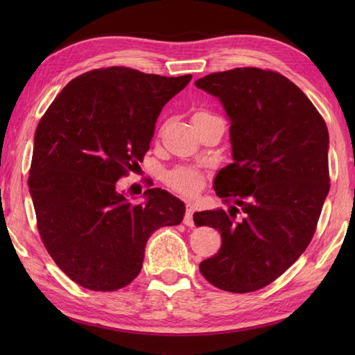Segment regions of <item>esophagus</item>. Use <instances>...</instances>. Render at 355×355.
Instances as JSON below:
<instances>
[{"label":"esophagus","instance_id":"34e87169","mask_svg":"<svg viewBox=\"0 0 355 355\" xmlns=\"http://www.w3.org/2000/svg\"><path fill=\"white\" fill-rule=\"evenodd\" d=\"M193 214H195L193 202L187 201V202H186V214H184L183 223H184L186 225H189V227H193Z\"/></svg>","mask_w":355,"mask_h":355}]
</instances>
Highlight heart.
I'll return each mask as SVG.
<instances>
[{
	"label": "heart",
	"mask_w": 355,
	"mask_h": 355,
	"mask_svg": "<svg viewBox=\"0 0 355 355\" xmlns=\"http://www.w3.org/2000/svg\"><path fill=\"white\" fill-rule=\"evenodd\" d=\"M206 116H210L209 112L198 111L195 112L192 119ZM164 183L180 195L193 197V195H197L202 189V186H205V175H202V172H200L198 169L191 168V166H178V168H173L172 171L166 173Z\"/></svg>",
	"instance_id": "obj_1"
}]
</instances>
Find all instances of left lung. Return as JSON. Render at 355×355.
Returning <instances> with one entry per match:
<instances>
[{
  "label": "left lung",
  "mask_w": 355,
  "mask_h": 355,
  "mask_svg": "<svg viewBox=\"0 0 355 355\" xmlns=\"http://www.w3.org/2000/svg\"><path fill=\"white\" fill-rule=\"evenodd\" d=\"M195 85L221 101L233 150L214 183L230 210L193 214L195 224L220 230L223 241L200 271L220 290L256 291L311 243L329 192L328 128L302 89L273 70L243 67Z\"/></svg>",
  "instance_id": "left-lung-1"
}]
</instances>
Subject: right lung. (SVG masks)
<instances>
[{"label":"right lung","mask_w":355,"mask_h":355,"mask_svg":"<svg viewBox=\"0 0 355 355\" xmlns=\"http://www.w3.org/2000/svg\"><path fill=\"white\" fill-rule=\"evenodd\" d=\"M191 79L96 69L69 82L37 123L28 177L37 232L84 288L131 284L149 236L182 223L184 205L169 192L148 189L134 205L116 186L143 162L163 107Z\"/></svg>","instance_id":"1"}]
</instances>
